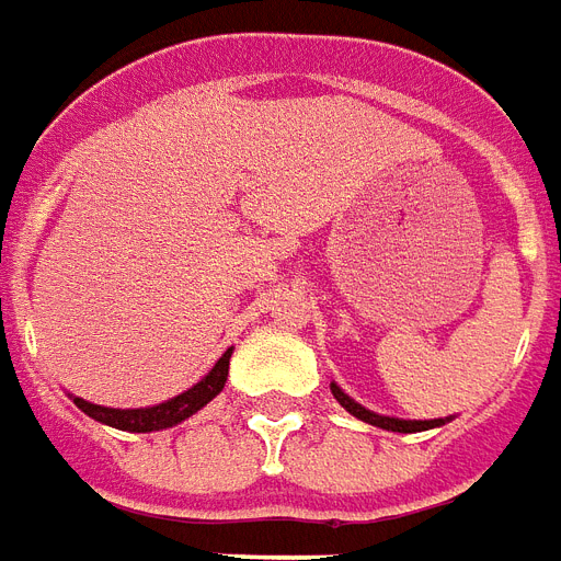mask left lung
I'll list each match as a JSON object with an SVG mask.
<instances>
[{"label":"left lung","mask_w":561,"mask_h":561,"mask_svg":"<svg viewBox=\"0 0 561 561\" xmlns=\"http://www.w3.org/2000/svg\"><path fill=\"white\" fill-rule=\"evenodd\" d=\"M330 389H333L335 401L342 404L351 416L363 419V422H368V425H375V428H383V431H398V434H416V431H428V428H439V425H446V422H451V416L446 419H398V416H383V413H375V410L363 408L359 401H354V398L344 392L342 386L330 383Z\"/></svg>","instance_id":"left-lung-1"}]
</instances>
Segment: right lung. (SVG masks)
Instances as JSON below:
<instances>
[{
  "instance_id": "right-lung-1",
  "label": "right lung",
  "mask_w": 561,
  "mask_h": 561,
  "mask_svg": "<svg viewBox=\"0 0 561 561\" xmlns=\"http://www.w3.org/2000/svg\"><path fill=\"white\" fill-rule=\"evenodd\" d=\"M231 351L234 347H228L226 354L219 356L217 365L207 371L198 383H193L190 389H184L181 396L169 398L163 404H153V408H101V404H91L85 398L70 396V401L77 404V408L91 416L94 422H101V425H110V428L118 431H130V434H151V431H165V428H175L181 425L184 419H190L193 413L210 404L214 398L222 392V386L228 380V363H231Z\"/></svg>"
}]
</instances>
